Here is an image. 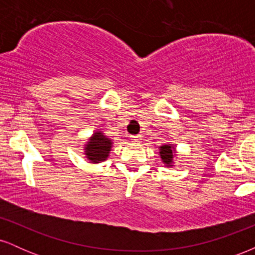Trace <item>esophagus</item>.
Returning a JSON list of instances; mask_svg holds the SVG:
<instances>
[{
  "label": "esophagus",
  "mask_w": 255,
  "mask_h": 255,
  "mask_svg": "<svg viewBox=\"0 0 255 255\" xmlns=\"http://www.w3.org/2000/svg\"><path fill=\"white\" fill-rule=\"evenodd\" d=\"M140 141H141V135L131 136V142H134V144H139Z\"/></svg>",
  "instance_id": "esophagus-1"
}]
</instances>
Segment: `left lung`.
<instances>
[{
  "label": "left lung",
  "instance_id": "left-lung-1",
  "mask_svg": "<svg viewBox=\"0 0 255 255\" xmlns=\"http://www.w3.org/2000/svg\"><path fill=\"white\" fill-rule=\"evenodd\" d=\"M174 147L171 145H163L159 148V154L162 158L163 163L166 164V166H170L172 163V158H174Z\"/></svg>",
  "mask_w": 255,
  "mask_h": 255
}]
</instances>
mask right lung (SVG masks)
Here are the masks:
<instances>
[{
  "label": "right lung",
  "instance_id": "1",
  "mask_svg": "<svg viewBox=\"0 0 255 255\" xmlns=\"http://www.w3.org/2000/svg\"><path fill=\"white\" fill-rule=\"evenodd\" d=\"M111 145L113 142L109 137L105 136L102 131H96L85 146V154L92 163H101L109 156Z\"/></svg>",
  "mask_w": 255,
  "mask_h": 255
}]
</instances>
